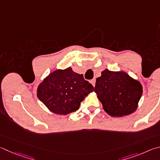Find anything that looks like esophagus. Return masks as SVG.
<instances>
[{
	"label": "esophagus",
	"instance_id": "esophagus-1",
	"mask_svg": "<svg viewBox=\"0 0 160 160\" xmlns=\"http://www.w3.org/2000/svg\"><path fill=\"white\" fill-rule=\"evenodd\" d=\"M90 82L92 83V85L93 87H94V86H95V79H92V80H90Z\"/></svg>",
	"mask_w": 160,
	"mask_h": 160
}]
</instances>
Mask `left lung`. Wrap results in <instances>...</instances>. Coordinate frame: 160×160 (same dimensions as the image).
<instances>
[{
  "label": "left lung",
  "instance_id": "left-lung-1",
  "mask_svg": "<svg viewBox=\"0 0 160 160\" xmlns=\"http://www.w3.org/2000/svg\"><path fill=\"white\" fill-rule=\"evenodd\" d=\"M94 92L109 115L123 117L137 109L143 87L126 72L105 69L96 80Z\"/></svg>",
  "mask_w": 160,
  "mask_h": 160
}]
</instances>
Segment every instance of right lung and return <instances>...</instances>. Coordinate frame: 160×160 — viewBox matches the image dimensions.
Instances as JSON below:
<instances>
[{
  "label": "right lung",
  "instance_id": "obj_1",
  "mask_svg": "<svg viewBox=\"0 0 160 160\" xmlns=\"http://www.w3.org/2000/svg\"><path fill=\"white\" fill-rule=\"evenodd\" d=\"M94 91L82 74L71 67L51 72L37 89L38 98L50 112L66 115L79 109L80 103Z\"/></svg>",
  "mask_w": 160,
  "mask_h": 160
}]
</instances>
